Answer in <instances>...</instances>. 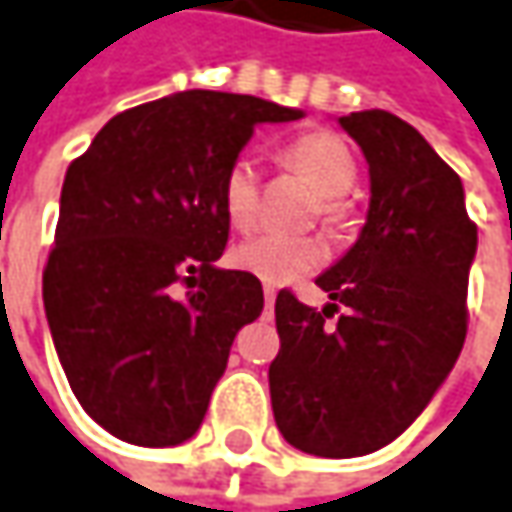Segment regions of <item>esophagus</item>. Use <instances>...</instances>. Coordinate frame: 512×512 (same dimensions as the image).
Returning a JSON list of instances; mask_svg holds the SVG:
<instances>
[{
	"label": "esophagus",
	"instance_id": "1",
	"mask_svg": "<svg viewBox=\"0 0 512 512\" xmlns=\"http://www.w3.org/2000/svg\"><path fill=\"white\" fill-rule=\"evenodd\" d=\"M275 296H278V293H275V287H263V299H266V307H269V304H275Z\"/></svg>",
	"mask_w": 512,
	"mask_h": 512
}]
</instances>
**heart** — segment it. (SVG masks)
I'll return each instance as SVG.
<instances>
[{
	"label": "heart",
	"instance_id": "heart-1",
	"mask_svg": "<svg viewBox=\"0 0 512 512\" xmlns=\"http://www.w3.org/2000/svg\"><path fill=\"white\" fill-rule=\"evenodd\" d=\"M287 163L322 193L319 216L331 228L349 222V190L357 181V161L349 143L334 131H310L296 137L287 152ZM219 205L228 225L246 231L257 216V172L255 163L237 158L225 169L219 187ZM325 260V246L316 237H284V234H257L252 240L231 249V266L252 275L269 287H284L316 269Z\"/></svg>",
	"mask_w": 512,
	"mask_h": 512
}]
</instances>
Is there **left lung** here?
<instances>
[{
	"mask_svg": "<svg viewBox=\"0 0 512 512\" xmlns=\"http://www.w3.org/2000/svg\"><path fill=\"white\" fill-rule=\"evenodd\" d=\"M340 125L369 163L366 225L316 278L322 310L278 293L269 366L278 431L316 457L378 451L428 407L466 340L478 249L460 175L413 125L378 108Z\"/></svg>",
	"mask_w": 512,
	"mask_h": 512,
	"instance_id": "8db88e82",
	"label": "left lung"
}]
</instances>
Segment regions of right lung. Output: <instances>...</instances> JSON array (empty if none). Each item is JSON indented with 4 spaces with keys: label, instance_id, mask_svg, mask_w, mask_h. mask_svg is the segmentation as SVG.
<instances>
[{
    "label": "right lung",
    "instance_id": "right-lung-1",
    "mask_svg": "<svg viewBox=\"0 0 512 512\" xmlns=\"http://www.w3.org/2000/svg\"><path fill=\"white\" fill-rule=\"evenodd\" d=\"M302 111L184 90L111 119L67 169L43 304L72 393L134 445L190 440L237 331L263 310L260 281L219 269L222 175L260 122Z\"/></svg>",
    "mask_w": 512,
    "mask_h": 512
}]
</instances>
